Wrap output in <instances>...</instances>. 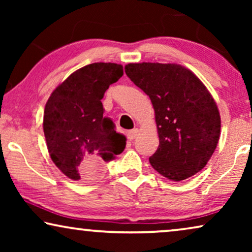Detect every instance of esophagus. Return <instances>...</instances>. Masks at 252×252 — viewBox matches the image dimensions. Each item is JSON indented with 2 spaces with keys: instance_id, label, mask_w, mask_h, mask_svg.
Here are the masks:
<instances>
[{
  "instance_id": "34e87169",
  "label": "esophagus",
  "mask_w": 252,
  "mask_h": 252,
  "mask_svg": "<svg viewBox=\"0 0 252 252\" xmlns=\"http://www.w3.org/2000/svg\"><path fill=\"white\" fill-rule=\"evenodd\" d=\"M139 135V129L135 128V129H132L129 130V132H127V139H128L129 141H132L135 139V137Z\"/></svg>"
}]
</instances>
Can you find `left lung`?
Instances as JSON below:
<instances>
[{
	"label": "left lung",
	"instance_id": "obj_1",
	"mask_svg": "<svg viewBox=\"0 0 252 252\" xmlns=\"http://www.w3.org/2000/svg\"><path fill=\"white\" fill-rule=\"evenodd\" d=\"M125 72L149 96L159 146L149 158L155 170L173 181L205 167L220 137L218 106L204 84L180 64L130 63Z\"/></svg>",
	"mask_w": 252,
	"mask_h": 252
}]
</instances>
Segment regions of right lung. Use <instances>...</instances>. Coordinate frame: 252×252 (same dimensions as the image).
<instances>
[{
  "instance_id": "obj_1",
  "label": "right lung",
  "mask_w": 252,
  "mask_h": 252,
  "mask_svg": "<svg viewBox=\"0 0 252 252\" xmlns=\"http://www.w3.org/2000/svg\"><path fill=\"white\" fill-rule=\"evenodd\" d=\"M124 74L116 63H93L79 68L51 93L43 116V132L51 160L67 178L94 180L103 161L115 159L126 137L103 117L101 99Z\"/></svg>"
}]
</instances>
